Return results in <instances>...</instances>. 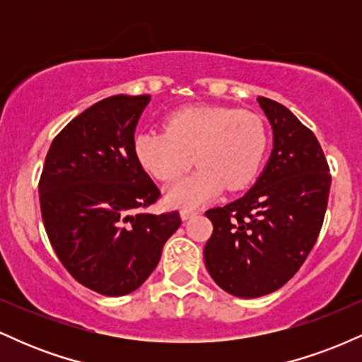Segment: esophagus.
I'll return each instance as SVG.
<instances>
[{"instance_id":"esophagus-1","label":"esophagus","mask_w":362,"mask_h":362,"mask_svg":"<svg viewBox=\"0 0 362 362\" xmlns=\"http://www.w3.org/2000/svg\"><path fill=\"white\" fill-rule=\"evenodd\" d=\"M195 214H197V211H195V209H182L180 211V216H182V219H184V221H187V219H190V218H194Z\"/></svg>"}]
</instances>
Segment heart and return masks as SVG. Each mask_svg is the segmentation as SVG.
I'll return each instance as SVG.
<instances>
[{
    "label": "heart",
    "instance_id": "1",
    "mask_svg": "<svg viewBox=\"0 0 362 362\" xmlns=\"http://www.w3.org/2000/svg\"><path fill=\"white\" fill-rule=\"evenodd\" d=\"M267 151L264 122L250 112L224 107H185L165 117V131L134 138L138 161L160 182H175L195 163L197 172L170 187L168 201L194 207L223 185L240 190L257 177Z\"/></svg>",
    "mask_w": 362,
    "mask_h": 362
}]
</instances>
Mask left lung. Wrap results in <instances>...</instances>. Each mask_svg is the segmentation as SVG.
Segmentation results:
<instances>
[{"label": "left lung", "instance_id": "left-lung-1", "mask_svg": "<svg viewBox=\"0 0 362 362\" xmlns=\"http://www.w3.org/2000/svg\"><path fill=\"white\" fill-rule=\"evenodd\" d=\"M257 100L274 131L271 160L247 194L206 211L207 272L238 298L277 291L300 271L322 230L332 182L317 136L281 103Z\"/></svg>", "mask_w": 362, "mask_h": 362}]
</instances>
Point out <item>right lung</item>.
<instances>
[{
	"label": "right lung",
	"instance_id": "obj_1",
	"mask_svg": "<svg viewBox=\"0 0 362 362\" xmlns=\"http://www.w3.org/2000/svg\"><path fill=\"white\" fill-rule=\"evenodd\" d=\"M148 102L114 95L81 112L54 138L40 173V213L57 259L103 296L138 289L182 223L178 211L144 213L161 197L134 153Z\"/></svg>",
	"mask_w": 362,
	"mask_h": 362
}]
</instances>
